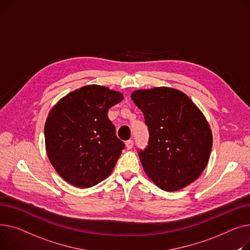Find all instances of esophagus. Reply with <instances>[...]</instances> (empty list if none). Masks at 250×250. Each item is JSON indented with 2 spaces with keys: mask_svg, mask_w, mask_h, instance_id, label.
<instances>
[{
  "mask_svg": "<svg viewBox=\"0 0 250 250\" xmlns=\"http://www.w3.org/2000/svg\"><path fill=\"white\" fill-rule=\"evenodd\" d=\"M125 145H126V148L127 149H131L132 147H133V141H132V140H127L125 142Z\"/></svg>",
  "mask_w": 250,
  "mask_h": 250,
  "instance_id": "34e87169",
  "label": "esophagus"
}]
</instances>
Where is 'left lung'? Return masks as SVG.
<instances>
[{
	"instance_id": "8db88e82",
	"label": "left lung",
	"mask_w": 250,
	"mask_h": 250,
	"mask_svg": "<svg viewBox=\"0 0 250 250\" xmlns=\"http://www.w3.org/2000/svg\"><path fill=\"white\" fill-rule=\"evenodd\" d=\"M149 130L148 146L139 151L147 177L167 192L195 182L206 168L213 145L210 125L185 93L168 86L131 94Z\"/></svg>"
}]
</instances>
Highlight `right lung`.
Wrapping results in <instances>:
<instances>
[{
	"label": "right lung",
	"mask_w": 250,
	"mask_h": 250,
	"mask_svg": "<svg viewBox=\"0 0 250 250\" xmlns=\"http://www.w3.org/2000/svg\"><path fill=\"white\" fill-rule=\"evenodd\" d=\"M123 98L107 86L89 84L51 108L44 126L45 148L50 164L65 182L86 188L111 174L125 145L117 138L107 113Z\"/></svg>",
	"instance_id": "obj_1"
}]
</instances>
